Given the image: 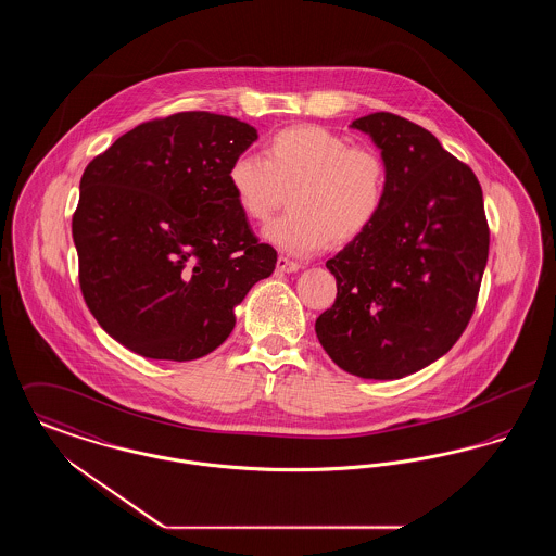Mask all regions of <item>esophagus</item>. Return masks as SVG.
Returning a JSON list of instances; mask_svg holds the SVG:
<instances>
[{"mask_svg": "<svg viewBox=\"0 0 556 556\" xmlns=\"http://www.w3.org/2000/svg\"><path fill=\"white\" fill-rule=\"evenodd\" d=\"M277 268L283 270V273H295V270L300 268V265H298L295 261L288 258V256H279V258H277Z\"/></svg>", "mask_w": 556, "mask_h": 556, "instance_id": "34e87169", "label": "esophagus"}]
</instances>
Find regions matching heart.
<instances>
[{"mask_svg":"<svg viewBox=\"0 0 556 556\" xmlns=\"http://www.w3.org/2000/svg\"><path fill=\"white\" fill-rule=\"evenodd\" d=\"M227 184L239 211L256 225H265L290 191V211L266 229V238L291 254H313L369 231L386 208L390 173L375 148L302 125L273 132L263 159L231 160Z\"/></svg>","mask_w":556,"mask_h":556,"instance_id":"obj_1","label":"heart"}]
</instances>
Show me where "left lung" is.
<instances>
[{
	"label": "left lung",
	"mask_w": 556,
	"mask_h": 556,
	"mask_svg": "<svg viewBox=\"0 0 556 556\" xmlns=\"http://www.w3.org/2000/svg\"><path fill=\"white\" fill-rule=\"evenodd\" d=\"M388 164V202L365 236L327 261L338 295L315 323L331 361L400 379L444 356L476 311L490 227L476 173L392 112L352 123Z\"/></svg>",
	"instance_id": "left-lung-1"
}]
</instances>
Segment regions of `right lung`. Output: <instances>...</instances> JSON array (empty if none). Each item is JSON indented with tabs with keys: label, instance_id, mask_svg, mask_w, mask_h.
<instances>
[{
	"label": "right lung",
	"instance_id": "right-lung-1",
	"mask_svg": "<svg viewBox=\"0 0 556 556\" xmlns=\"http://www.w3.org/2000/svg\"><path fill=\"white\" fill-rule=\"evenodd\" d=\"M256 129L204 110L137 125L91 160L73 214L79 286L108 336L156 361H195L277 265L227 184Z\"/></svg>",
	"mask_w": 556,
	"mask_h": 556
}]
</instances>
